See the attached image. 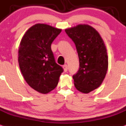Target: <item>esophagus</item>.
I'll list each match as a JSON object with an SVG mask.
<instances>
[{"label":"esophagus","instance_id":"1","mask_svg":"<svg viewBox=\"0 0 126 126\" xmlns=\"http://www.w3.org/2000/svg\"><path fill=\"white\" fill-rule=\"evenodd\" d=\"M63 70H64L65 72H66L68 71V66L67 65L65 64L63 65Z\"/></svg>","mask_w":126,"mask_h":126}]
</instances>
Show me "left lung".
<instances>
[{"label":"left lung","mask_w":126,"mask_h":126,"mask_svg":"<svg viewBox=\"0 0 126 126\" xmlns=\"http://www.w3.org/2000/svg\"><path fill=\"white\" fill-rule=\"evenodd\" d=\"M65 32L74 42L79 62V68L73 75L75 88L89 93L100 87L107 74L108 56L101 36L88 25H78Z\"/></svg>","instance_id":"8db88e82"}]
</instances>
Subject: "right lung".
Listing matches in <instances>:
<instances>
[{
	"mask_svg": "<svg viewBox=\"0 0 126 126\" xmlns=\"http://www.w3.org/2000/svg\"><path fill=\"white\" fill-rule=\"evenodd\" d=\"M61 32L46 24L38 23L29 28L20 41L18 63L26 82L42 94L57 86L63 69L55 63L51 44Z\"/></svg>",
	"mask_w": 126,
	"mask_h": 126,
	"instance_id": "right-lung-1",
	"label": "right lung"
}]
</instances>
